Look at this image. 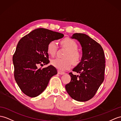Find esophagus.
Instances as JSON below:
<instances>
[{
	"label": "esophagus",
	"instance_id": "obj_1",
	"mask_svg": "<svg viewBox=\"0 0 121 121\" xmlns=\"http://www.w3.org/2000/svg\"><path fill=\"white\" fill-rule=\"evenodd\" d=\"M65 73L64 72H62V71H60V70H58V74H60V75H63V74H65Z\"/></svg>",
	"mask_w": 121,
	"mask_h": 121
}]
</instances>
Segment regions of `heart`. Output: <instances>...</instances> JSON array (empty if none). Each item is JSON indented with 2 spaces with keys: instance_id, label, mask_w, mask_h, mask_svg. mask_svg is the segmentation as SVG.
<instances>
[{
  "instance_id": "heart-1",
  "label": "heart",
  "mask_w": 121,
  "mask_h": 121,
  "mask_svg": "<svg viewBox=\"0 0 121 121\" xmlns=\"http://www.w3.org/2000/svg\"><path fill=\"white\" fill-rule=\"evenodd\" d=\"M61 44L68 50L65 56L66 59L55 58L51 60V64L57 69L60 70H66L70 68L73 63L76 64L80 60L81 55L76 50L78 45L74 40L69 38H65L61 40ZM57 45L55 41H51L47 46V52L51 55L54 56L56 52Z\"/></svg>"
}]
</instances>
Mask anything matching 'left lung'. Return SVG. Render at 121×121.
<instances>
[{"instance_id":"left-lung-1","label":"left lung","mask_w":121,"mask_h":121,"mask_svg":"<svg viewBox=\"0 0 121 121\" xmlns=\"http://www.w3.org/2000/svg\"><path fill=\"white\" fill-rule=\"evenodd\" d=\"M71 38L77 39L82 47L81 61L72 70L80 75L69 73L71 81L66 85L65 88L73 99L86 102L95 96L104 81V52L102 46L86 34L74 33Z\"/></svg>"}]
</instances>
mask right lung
<instances>
[{"label":"right lung","mask_w":121,"mask_h":121,"mask_svg":"<svg viewBox=\"0 0 121 121\" xmlns=\"http://www.w3.org/2000/svg\"><path fill=\"white\" fill-rule=\"evenodd\" d=\"M63 34L38 28L22 38L13 56L14 78L22 92L28 96H37L46 89L50 79L57 73L52 65L38 68L50 62L48 43L63 38Z\"/></svg>","instance_id":"1"}]
</instances>
